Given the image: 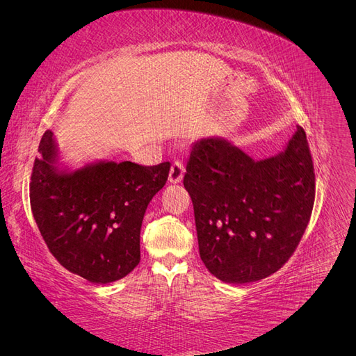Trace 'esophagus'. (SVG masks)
<instances>
[{
  "instance_id": "esophagus-1",
  "label": "esophagus",
  "mask_w": 356,
  "mask_h": 356,
  "mask_svg": "<svg viewBox=\"0 0 356 356\" xmlns=\"http://www.w3.org/2000/svg\"><path fill=\"white\" fill-rule=\"evenodd\" d=\"M184 165L181 161H175L174 165L170 166L169 172V182L170 184H178V182L182 181V177H184Z\"/></svg>"
}]
</instances>
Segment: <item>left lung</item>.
Instances as JSON below:
<instances>
[{"label":"left lung","instance_id":"8db88e82","mask_svg":"<svg viewBox=\"0 0 356 356\" xmlns=\"http://www.w3.org/2000/svg\"><path fill=\"white\" fill-rule=\"evenodd\" d=\"M186 170L200 258L215 277L255 282L288 261L315 202L303 127L297 126L284 152L261 160L225 138H202L191 145Z\"/></svg>","mask_w":356,"mask_h":356}]
</instances>
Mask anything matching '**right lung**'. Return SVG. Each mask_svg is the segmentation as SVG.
I'll use <instances>...</instances> for the list:
<instances>
[{
  "instance_id": "obj_1",
  "label": "right lung",
  "mask_w": 356,
  "mask_h": 356,
  "mask_svg": "<svg viewBox=\"0 0 356 356\" xmlns=\"http://www.w3.org/2000/svg\"><path fill=\"white\" fill-rule=\"evenodd\" d=\"M29 199L38 230L67 270L110 284L141 260L139 234L148 203L168 181L170 163L141 166L98 160L81 168L60 161L50 131L42 135Z\"/></svg>"
}]
</instances>
